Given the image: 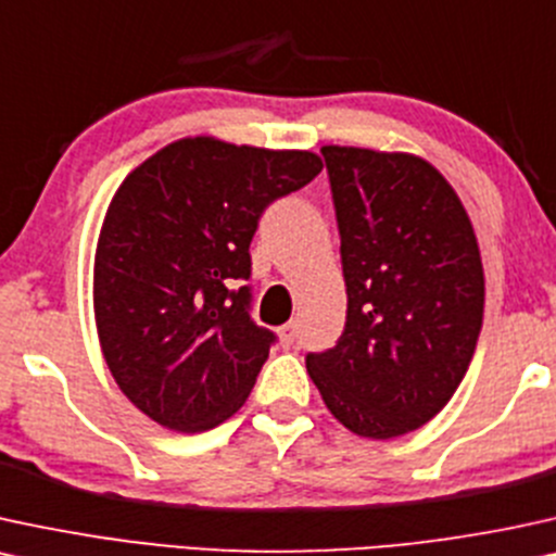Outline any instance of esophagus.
Returning <instances> with one entry per match:
<instances>
[{"label":"esophagus","mask_w":556,"mask_h":556,"mask_svg":"<svg viewBox=\"0 0 556 556\" xmlns=\"http://www.w3.org/2000/svg\"><path fill=\"white\" fill-rule=\"evenodd\" d=\"M279 336H282V341L287 343V346H292V343L298 341V336H300V323L290 320L282 330H279Z\"/></svg>","instance_id":"1"}]
</instances>
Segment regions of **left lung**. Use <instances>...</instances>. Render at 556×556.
Listing matches in <instances>:
<instances>
[{"label":"left lung","mask_w":556,"mask_h":556,"mask_svg":"<svg viewBox=\"0 0 556 556\" xmlns=\"http://www.w3.org/2000/svg\"><path fill=\"white\" fill-rule=\"evenodd\" d=\"M320 153L349 305L336 346L305 364L349 431L395 439L428 424L467 375L484 307L480 249L428 161L351 146Z\"/></svg>","instance_id":"1"}]
</instances>
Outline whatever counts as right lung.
Here are the masks:
<instances>
[{"label": "right lung", "instance_id": "add662e5", "mask_svg": "<svg viewBox=\"0 0 556 556\" xmlns=\"http://www.w3.org/2000/svg\"><path fill=\"white\" fill-rule=\"evenodd\" d=\"M311 151L185 138L128 174L94 256V318L125 397L164 428L233 416L277 336L251 318V254L264 210L320 174Z\"/></svg>", "mask_w": 556, "mask_h": 556}]
</instances>
